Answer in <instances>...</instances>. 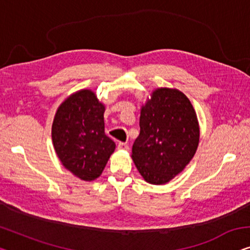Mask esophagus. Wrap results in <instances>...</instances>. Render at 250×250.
Wrapping results in <instances>:
<instances>
[{"label": "esophagus", "instance_id": "esophagus-1", "mask_svg": "<svg viewBox=\"0 0 250 250\" xmlns=\"http://www.w3.org/2000/svg\"><path fill=\"white\" fill-rule=\"evenodd\" d=\"M118 149H120V150H128L129 146L125 143H119L118 144Z\"/></svg>", "mask_w": 250, "mask_h": 250}]
</instances>
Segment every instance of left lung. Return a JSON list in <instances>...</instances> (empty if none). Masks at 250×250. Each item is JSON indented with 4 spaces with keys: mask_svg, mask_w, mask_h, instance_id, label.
I'll list each match as a JSON object with an SVG mask.
<instances>
[{
    "mask_svg": "<svg viewBox=\"0 0 250 250\" xmlns=\"http://www.w3.org/2000/svg\"><path fill=\"white\" fill-rule=\"evenodd\" d=\"M139 125L131 154L137 169L148 183H168L191 162L199 146L194 107L176 88H156L141 106Z\"/></svg>",
    "mask_w": 250,
    "mask_h": 250,
    "instance_id": "left-lung-1",
    "label": "left lung"
}]
</instances>
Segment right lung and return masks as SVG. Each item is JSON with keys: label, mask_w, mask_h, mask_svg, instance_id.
I'll list each match as a JSON object with an SVG mask.
<instances>
[{"label": "right lung", "mask_w": 250, "mask_h": 250, "mask_svg": "<svg viewBox=\"0 0 250 250\" xmlns=\"http://www.w3.org/2000/svg\"><path fill=\"white\" fill-rule=\"evenodd\" d=\"M105 106L91 89L69 95L55 114L51 138L62 166L83 181L102 174L115 149L104 132Z\"/></svg>", "instance_id": "right-lung-1"}]
</instances>
